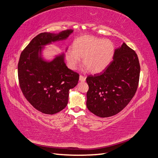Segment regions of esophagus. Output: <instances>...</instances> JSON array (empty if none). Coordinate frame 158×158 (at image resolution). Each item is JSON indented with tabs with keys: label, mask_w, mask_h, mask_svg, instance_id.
I'll use <instances>...</instances> for the list:
<instances>
[{
	"label": "esophagus",
	"mask_w": 158,
	"mask_h": 158,
	"mask_svg": "<svg viewBox=\"0 0 158 158\" xmlns=\"http://www.w3.org/2000/svg\"><path fill=\"white\" fill-rule=\"evenodd\" d=\"M79 80H80V81H81V82H85L86 80V77L82 76V75H80Z\"/></svg>",
	"instance_id": "esophagus-1"
}]
</instances>
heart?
<instances>
[{"instance_id": "1", "label": "heart", "mask_w": 158, "mask_h": 158, "mask_svg": "<svg viewBox=\"0 0 158 158\" xmlns=\"http://www.w3.org/2000/svg\"><path fill=\"white\" fill-rule=\"evenodd\" d=\"M114 44L110 40L85 36L78 38L73 43V50L65 53L69 67L75 69L83 58V64L91 73H99L106 69L113 57Z\"/></svg>"}]
</instances>
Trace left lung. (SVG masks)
I'll return each mask as SVG.
<instances>
[{"mask_svg": "<svg viewBox=\"0 0 158 158\" xmlns=\"http://www.w3.org/2000/svg\"><path fill=\"white\" fill-rule=\"evenodd\" d=\"M112 60L102 72L89 75L86 107L101 118L118 114L127 106L137 90L140 64L135 51L124 43L115 51Z\"/></svg>", "mask_w": 158, "mask_h": 158, "instance_id": "1", "label": "left lung"}]
</instances>
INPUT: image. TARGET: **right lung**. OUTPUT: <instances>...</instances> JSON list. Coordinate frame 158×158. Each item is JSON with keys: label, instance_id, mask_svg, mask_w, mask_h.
<instances>
[{"label": "right lung", "instance_id": "add662e5", "mask_svg": "<svg viewBox=\"0 0 158 158\" xmlns=\"http://www.w3.org/2000/svg\"><path fill=\"white\" fill-rule=\"evenodd\" d=\"M72 30L58 34L40 33L35 36L20 55L17 65L21 90L27 101L45 114H55L66 107L69 90L75 87L79 73L66 66L64 55L47 63L39 57L42 46L65 39Z\"/></svg>", "mask_w": 158, "mask_h": 158}]
</instances>
